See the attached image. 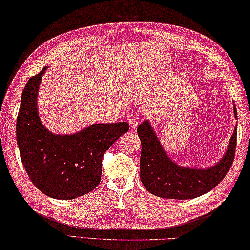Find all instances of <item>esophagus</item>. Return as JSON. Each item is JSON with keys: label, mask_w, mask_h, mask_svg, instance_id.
<instances>
[{"label": "esophagus", "mask_w": 250, "mask_h": 250, "mask_svg": "<svg viewBox=\"0 0 250 250\" xmlns=\"http://www.w3.org/2000/svg\"><path fill=\"white\" fill-rule=\"evenodd\" d=\"M129 124H130L131 129H135L137 125L140 124V118L137 116H132L131 118L129 119Z\"/></svg>", "instance_id": "1"}]
</instances>
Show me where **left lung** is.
Returning <instances> with one entry per match:
<instances>
[{"label": "left lung", "mask_w": 250, "mask_h": 250, "mask_svg": "<svg viewBox=\"0 0 250 250\" xmlns=\"http://www.w3.org/2000/svg\"><path fill=\"white\" fill-rule=\"evenodd\" d=\"M235 118L237 111L233 106ZM236 125L224 157L215 166L207 168L184 167L173 161L163 149L160 140L149 120H144L137 128L141 139V180L153 195L164 199L190 200L213 190L229 171L234 160L236 147Z\"/></svg>", "instance_id": "obj_1"}]
</instances>
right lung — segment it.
<instances>
[{"instance_id": "1", "label": "right lung", "mask_w": 250, "mask_h": 250, "mask_svg": "<svg viewBox=\"0 0 250 250\" xmlns=\"http://www.w3.org/2000/svg\"><path fill=\"white\" fill-rule=\"evenodd\" d=\"M45 66L22 91L17 117V144L31 182L52 199L72 200L100 184L106 150L128 132L129 124H93L74 134H55L45 128L37 109V94Z\"/></svg>"}]
</instances>
